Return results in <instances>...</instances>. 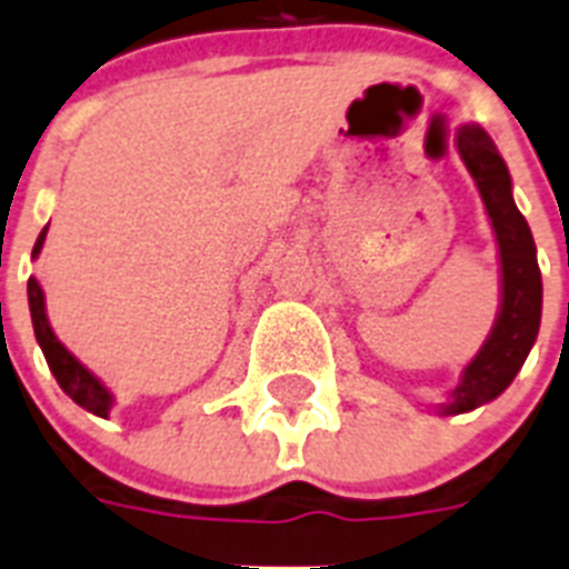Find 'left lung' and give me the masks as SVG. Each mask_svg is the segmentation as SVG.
Instances as JSON below:
<instances>
[{"label": "left lung", "mask_w": 569, "mask_h": 569, "mask_svg": "<svg viewBox=\"0 0 569 569\" xmlns=\"http://www.w3.org/2000/svg\"><path fill=\"white\" fill-rule=\"evenodd\" d=\"M456 149L468 166L485 201L491 228L500 244L502 300L491 336L479 353L461 371V380L450 395V403H441V415H461L488 403L509 389L517 371L523 368L540 327V283L535 239L526 219L511 198V174L493 140L479 124H461L456 133Z\"/></svg>", "instance_id": "8db88e82"}]
</instances>
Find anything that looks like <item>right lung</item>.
<instances>
[{"instance_id":"right-lung-1","label":"right lung","mask_w":569,"mask_h":569,"mask_svg":"<svg viewBox=\"0 0 569 569\" xmlns=\"http://www.w3.org/2000/svg\"><path fill=\"white\" fill-rule=\"evenodd\" d=\"M46 230L49 228H43V233L37 237L31 257H37L40 248H43ZM29 309H31V325H34L37 345H40V350H43L46 362H49V368H52L54 380H58L60 389L67 391V395L72 397L81 409L99 415V418H108L110 409H113V395L104 389V382H101L99 377H92L84 365L78 362V359L72 357L63 345H60L58 336H54L52 327H49L43 289H40V283H37L34 277H29Z\"/></svg>"}]
</instances>
